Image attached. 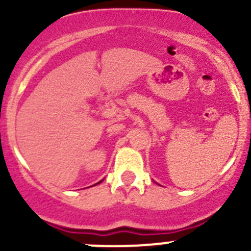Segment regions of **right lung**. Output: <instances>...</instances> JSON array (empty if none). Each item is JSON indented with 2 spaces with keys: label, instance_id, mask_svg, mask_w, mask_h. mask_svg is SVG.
I'll return each instance as SVG.
<instances>
[{
  "label": "right lung",
  "instance_id": "obj_1",
  "mask_svg": "<svg viewBox=\"0 0 251 251\" xmlns=\"http://www.w3.org/2000/svg\"><path fill=\"white\" fill-rule=\"evenodd\" d=\"M98 183H100V182H98ZM96 184H97V183H96Z\"/></svg>",
  "mask_w": 251,
  "mask_h": 251
}]
</instances>
